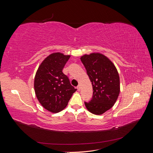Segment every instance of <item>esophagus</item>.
<instances>
[{
	"instance_id": "esophagus-1",
	"label": "esophagus",
	"mask_w": 153,
	"mask_h": 153,
	"mask_svg": "<svg viewBox=\"0 0 153 153\" xmlns=\"http://www.w3.org/2000/svg\"><path fill=\"white\" fill-rule=\"evenodd\" d=\"M76 89H77V90L79 91L80 90V85H78L77 87H76Z\"/></svg>"
}]
</instances>
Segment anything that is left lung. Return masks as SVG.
Listing matches in <instances>:
<instances>
[{"label":"left lung","instance_id":"obj_1","mask_svg":"<svg viewBox=\"0 0 153 153\" xmlns=\"http://www.w3.org/2000/svg\"><path fill=\"white\" fill-rule=\"evenodd\" d=\"M93 89L89 102H85L92 114L101 115L110 109L116 102L120 92V79L114 63L100 53L84 55L80 57Z\"/></svg>","mask_w":153,"mask_h":153}]
</instances>
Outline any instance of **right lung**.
Here are the masks:
<instances>
[{"mask_svg":"<svg viewBox=\"0 0 153 153\" xmlns=\"http://www.w3.org/2000/svg\"><path fill=\"white\" fill-rule=\"evenodd\" d=\"M70 55L55 52L39 65L34 78V91L39 102L52 113L62 110L76 89L72 86L62 69Z\"/></svg>","mask_w":153,"mask_h":153,"instance_id":"obj_1","label":"right lung"}]
</instances>
